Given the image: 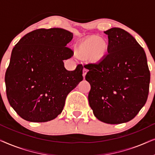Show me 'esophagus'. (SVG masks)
<instances>
[{"label":"esophagus","mask_w":155,"mask_h":155,"mask_svg":"<svg viewBox=\"0 0 155 155\" xmlns=\"http://www.w3.org/2000/svg\"><path fill=\"white\" fill-rule=\"evenodd\" d=\"M82 72H83V73H82V75H83V78H85V75H86L87 73V72H88V70L87 69V68H84Z\"/></svg>","instance_id":"34e87169"}]
</instances>
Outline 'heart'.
<instances>
[{"label":"heart","mask_w":155,"mask_h":155,"mask_svg":"<svg viewBox=\"0 0 155 155\" xmlns=\"http://www.w3.org/2000/svg\"><path fill=\"white\" fill-rule=\"evenodd\" d=\"M109 54V44L107 40L99 36H90L78 44L75 56L90 63H98L103 61Z\"/></svg>","instance_id":"b5f03b06"}]
</instances>
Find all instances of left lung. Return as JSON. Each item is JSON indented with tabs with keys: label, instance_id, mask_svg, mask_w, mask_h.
<instances>
[{
	"label": "left lung",
	"instance_id": "obj_1",
	"mask_svg": "<svg viewBox=\"0 0 155 155\" xmlns=\"http://www.w3.org/2000/svg\"><path fill=\"white\" fill-rule=\"evenodd\" d=\"M108 35L109 54L98 63L84 65L89 71V104L97 119L106 124L130 121L149 94L150 73L143 47L124 29L114 27Z\"/></svg>",
	"mask_w": 155,
	"mask_h": 155
}]
</instances>
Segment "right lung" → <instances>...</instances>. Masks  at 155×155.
<instances>
[{
    "instance_id": "1",
    "label": "right lung",
    "mask_w": 155,
    "mask_h": 155,
    "mask_svg": "<svg viewBox=\"0 0 155 155\" xmlns=\"http://www.w3.org/2000/svg\"><path fill=\"white\" fill-rule=\"evenodd\" d=\"M73 37L61 28L38 29L15 46L5 72L6 94L23 119H54L62 112L67 95L83 80L82 65L69 71L63 61L73 54L66 46Z\"/></svg>"
}]
</instances>
